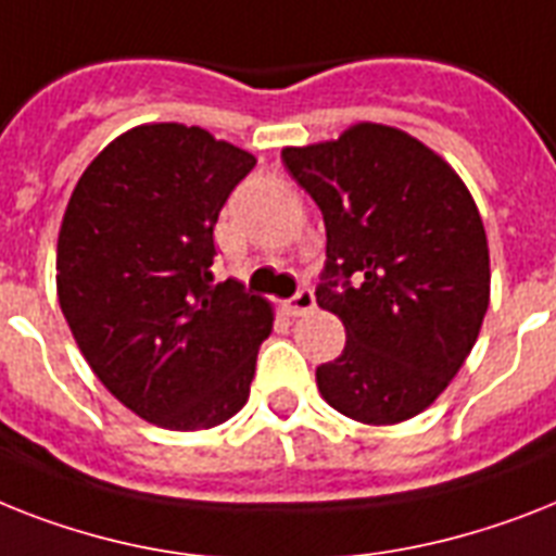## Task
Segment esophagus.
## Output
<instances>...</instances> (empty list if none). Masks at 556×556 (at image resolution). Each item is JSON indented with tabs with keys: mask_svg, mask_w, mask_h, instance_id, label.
<instances>
[{
	"mask_svg": "<svg viewBox=\"0 0 556 556\" xmlns=\"http://www.w3.org/2000/svg\"><path fill=\"white\" fill-rule=\"evenodd\" d=\"M314 305H317V300H314V291H308V288H302L296 296H291V300L286 302V311L291 314V317H302V314H308V311H314Z\"/></svg>",
	"mask_w": 556,
	"mask_h": 556,
	"instance_id": "esophagus-1",
	"label": "esophagus"
}]
</instances>
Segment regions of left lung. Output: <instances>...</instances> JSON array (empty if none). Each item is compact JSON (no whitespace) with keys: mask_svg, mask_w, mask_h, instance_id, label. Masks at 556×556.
Segmentation results:
<instances>
[{"mask_svg":"<svg viewBox=\"0 0 556 556\" xmlns=\"http://www.w3.org/2000/svg\"><path fill=\"white\" fill-rule=\"evenodd\" d=\"M282 162L323 211L317 302L345 325L342 354L317 368L319 394L363 426L417 417L457 377L491 302L471 191L426 142L380 122L282 148Z\"/></svg>","mask_w":556,"mask_h":556,"instance_id":"1","label":"left lung"}]
</instances>
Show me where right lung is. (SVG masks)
Masks as SVG:
<instances>
[{
	"label": "right lung",
	"mask_w": 556,
	"mask_h": 556,
	"mask_svg": "<svg viewBox=\"0 0 556 556\" xmlns=\"http://www.w3.org/2000/svg\"><path fill=\"white\" fill-rule=\"evenodd\" d=\"M254 153L179 122L108 142L79 176L56 242V296L99 382L170 431L231 419L251 394L274 305L214 282V225Z\"/></svg>",
	"instance_id": "1"
}]
</instances>
